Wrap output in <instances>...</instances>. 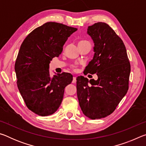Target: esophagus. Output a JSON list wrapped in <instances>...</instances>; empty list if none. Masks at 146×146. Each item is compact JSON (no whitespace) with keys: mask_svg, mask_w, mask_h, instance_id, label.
Listing matches in <instances>:
<instances>
[{"mask_svg":"<svg viewBox=\"0 0 146 146\" xmlns=\"http://www.w3.org/2000/svg\"><path fill=\"white\" fill-rule=\"evenodd\" d=\"M76 78L75 77V76H74V77L73 78V80H72V83H76Z\"/></svg>","mask_w":146,"mask_h":146,"instance_id":"34e87169","label":"esophagus"}]
</instances>
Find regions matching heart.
Segmentation results:
<instances>
[{
	"instance_id": "heart-1",
	"label": "heart",
	"mask_w": 146,
	"mask_h": 146,
	"mask_svg": "<svg viewBox=\"0 0 146 146\" xmlns=\"http://www.w3.org/2000/svg\"><path fill=\"white\" fill-rule=\"evenodd\" d=\"M81 42H86V41H81Z\"/></svg>"
}]
</instances>
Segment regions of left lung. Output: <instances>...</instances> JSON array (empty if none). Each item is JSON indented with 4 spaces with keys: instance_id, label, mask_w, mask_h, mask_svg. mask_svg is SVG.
<instances>
[{
    "instance_id": "1",
    "label": "left lung",
    "mask_w": 146,
    "mask_h": 146,
    "mask_svg": "<svg viewBox=\"0 0 146 146\" xmlns=\"http://www.w3.org/2000/svg\"><path fill=\"white\" fill-rule=\"evenodd\" d=\"M87 34L93 41L94 55L84 74L97 73L98 79L78 76L76 91L83 113L95 120L112 113L126 95L131 66L123 41L107 24L89 26Z\"/></svg>"
}]
</instances>
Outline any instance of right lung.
<instances>
[{"label":"right lung","mask_w":146,"mask_h":146,"mask_svg":"<svg viewBox=\"0 0 146 146\" xmlns=\"http://www.w3.org/2000/svg\"><path fill=\"white\" fill-rule=\"evenodd\" d=\"M77 29L49 22L35 29L21 44L15 64L17 86L29 110L45 117L62 101L64 89L73 80L68 73L49 75V64L58 57L68 37Z\"/></svg>","instance_id":"right-lung-1"}]
</instances>
